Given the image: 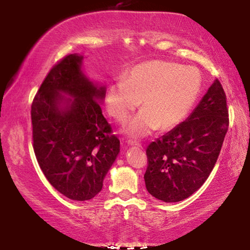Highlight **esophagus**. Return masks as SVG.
<instances>
[{
	"instance_id": "34e87169",
	"label": "esophagus",
	"mask_w": 250,
	"mask_h": 250,
	"mask_svg": "<svg viewBox=\"0 0 250 250\" xmlns=\"http://www.w3.org/2000/svg\"><path fill=\"white\" fill-rule=\"evenodd\" d=\"M128 145H129V146H142L140 142H138V141H135V140H131V139H129V140H128Z\"/></svg>"
}]
</instances>
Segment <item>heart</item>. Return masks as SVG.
I'll return each mask as SVG.
<instances>
[{"instance_id":"heart-1","label":"heart","mask_w":250,"mask_h":250,"mask_svg":"<svg viewBox=\"0 0 250 250\" xmlns=\"http://www.w3.org/2000/svg\"><path fill=\"white\" fill-rule=\"evenodd\" d=\"M202 89L195 67L166 61L135 65L125 80L112 83L107 92L110 116L124 124L142 100V111L130 122L126 133L145 137L153 130L171 129L184 119Z\"/></svg>"}]
</instances>
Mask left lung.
<instances>
[{"mask_svg": "<svg viewBox=\"0 0 250 250\" xmlns=\"http://www.w3.org/2000/svg\"><path fill=\"white\" fill-rule=\"evenodd\" d=\"M228 125L226 94L216 79L188 119L146 147L147 192L167 203L196 192L216 164Z\"/></svg>", "mask_w": 250, "mask_h": 250, "instance_id": "1", "label": "left lung"}]
</instances>
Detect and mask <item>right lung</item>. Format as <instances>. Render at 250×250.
<instances>
[{
    "mask_svg": "<svg viewBox=\"0 0 250 250\" xmlns=\"http://www.w3.org/2000/svg\"><path fill=\"white\" fill-rule=\"evenodd\" d=\"M82 61L76 54L58 61L31 107L33 149L40 167L59 193L75 201L91 200L101 191L120 151V140L99 104L104 87L84 77ZM61 92L74 99H64Z\"/></svg>",
    "mask_w": 250,
    "mask_h": 250,
    "instance_id": "1",
    "label": "right lung"
}]
</instances>
